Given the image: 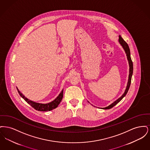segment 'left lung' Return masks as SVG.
<instances>
[{
	"instance_id": "8db88e82",
	"label": "left lung",
	"mask_w": 150,
	"mask_h": 150,
	"mask_svg": "<svg viewBox=\"0 0 150 150\" xmlns=\"http://www.w3.org/2000/svg\"><path fill=\"white\" fill-rule=\"evenodd\" d=\"M119 43H120V44L122 45V47H123L124 50L125 51V53H126V54H127V58H128V60L129 61V64L130 69H129V75L128 82V84H127V86L126 90H125V92L122 94V96H121V97L119 98L118 100H116V101H115L114 102L112 103L111 105H109L108 106L105 107V108H103V109H105V110L111 108H112L114 106H115L117 103H119V102L125 96V95L127 94V93L129 89L130 86V83H131L132 76L133 71V62H132V59H131V57H130V53L129 47L128 44L126 43L125 41L121 38V36H119Z\"/></svg>"
}]
</instances>
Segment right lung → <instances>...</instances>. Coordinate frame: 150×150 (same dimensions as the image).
<instances>
[{
  "label": "right lung",
  "instance_id": "1",
  "mask_svg": "<svg viewBox=\"0 0 150 150\" xmlns=\"http://www.w3.org/2000/svg\"><path fill=\"white\" fill-rule=\"evenodd\" d=\"M18 92L19 93V94L20 95V96L22 98H23L26 102H27L28 103H29V105L33 107L34 109H35L36 110L38 111H50L52 110L53 109L56 108V107H58V105L60 103V102H61V100H62L63 98V94L64 92L63 91H62V92L59 94V96L57 97V98L53 100L52 102H51L50 103H46V104H42V103H36L33 101H31L29 99H28L27 98H26L22 94L18 89V88H17Z\"/></svg>",
  "mask_w": 150,
  "mask_h": 150
}]
</instances>
